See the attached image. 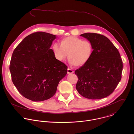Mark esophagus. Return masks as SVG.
<instances>
[{"label":"esophagus","instance_id":"34e87169","mask_svg":"<svg viewBox=\"0 0 134 134\" xmlns=\"http://www.w3.org/2000/svg\"><path fill=\"white\" fill-rule=\"evenodd\" d=\"M74 73V71L72 70H71V69H70L69 68L68 69V74H72V73Z\"/></svg>","mask_w":134,"mask_h":134}]
</instances>
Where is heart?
Segmentation results:
<instances>
[{
	"label": "heart",
	"instance_id": "1",
	"mask_svg": "<svg viewBox=\"0 0 134 134\" xmlns=\"http://www.w3.org/2000/svg\"><path fill=\"white\" fill-rule=\"evenodd\" d=\"M55 56L62 61L68 56L72 65L81 66L88 62L93 52L92 44L89 41H83L75 37H69L63 39L61 44L58 42L53 45Z\"/></svg>",
	"mask_w": 134,
	"mask_h": 134
}]
</instances>
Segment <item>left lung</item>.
<instances>
[{"mask_svg": "<svg viewBox=\"0 0 134 134\" xmlns=\"http://www.w3.org/2000/svg\"><path fill=\"white\" fill-rule=\"evenodd\" d=\"M80 36L93 45V52L87 63L75 71L78 77L76 89L81 96L92 99L111 94L122 77L123 62L120 54L109 38L96 33Z\"/></svg>", "mask_w": 134, "mask_h": 134, "instance_id": "obj_1", "label": "left lung"}]
</instances>
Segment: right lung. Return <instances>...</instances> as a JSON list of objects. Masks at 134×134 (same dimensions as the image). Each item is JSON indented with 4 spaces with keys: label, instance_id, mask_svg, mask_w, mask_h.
Listing matches in <instances>:
<instances>
[{
    "label": "right lung",
    "instance_id": "obj_1",
    "mask_svg": "<svg viewBox=\"0 0 134 134\" xmlns=\"http://www.w3.org/2000/svg\"><path fill=\"white\" fill-rule=\"evenodd\" d=\"M56 38L51 34L36 32L24 38L13 52L9 68L12 80L27 99L40 102L51 98L67 73V66L50 48Z\"/></svg>",
    "mask_w": 134,
    "mask_h": 134
}]
</instances>
